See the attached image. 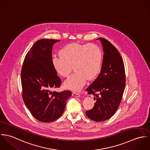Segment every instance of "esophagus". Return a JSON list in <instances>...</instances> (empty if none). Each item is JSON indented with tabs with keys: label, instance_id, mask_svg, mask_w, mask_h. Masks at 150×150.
Returning a JSON list of instances; mask_svg holds the SVG:
<instances>
[{
	"label": "esophagus",
	"instance_id": "esophagus-1",
	"mask_svg": "<svg viewBox=\"0 0 150 150\" xmlns=\"http://www.w3.org/2000/svg\"><path fill=\"white\" fill-rule=\"evenodd\" d=\"M72 95H73V96H74V97H78V98H79V97L81 96V95H80V93H76V92H73V93H72Z\"/></svg>",
	"mask_w": 150,
	"mask_h": 150
}]
</instances>
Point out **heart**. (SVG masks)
I'll use <instances>...</instances> for the list:
<instances>
[{
  "instance_id": "b5f03b06",
  "label": "heart",
  "mask_w": 150,
  "mask_h": 150,
  "mask_svg": "<svg viewBox=\"0 0 150 150\" xmlns=\"http://www.w3.org/2000/svg\"><path fill=\"white\" fill-rule=\"evenodd\" d=\"M60 56H54L52 64L57 73L63 77H67L74 66L76 71L64 82L67 89L79 91L86 79H93L99 73L102 63V52L95 44L66 45L59 51Z\"/></svg>"
}]
</instances>
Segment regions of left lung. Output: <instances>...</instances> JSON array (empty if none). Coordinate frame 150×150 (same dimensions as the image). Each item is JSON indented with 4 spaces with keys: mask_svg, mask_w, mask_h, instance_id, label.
I'll list each match as a JSON object with an SVG mask.
<instances>
[{
    "mask_svg": "<svg viewBox=\"0 0 150 150\" xmlns=\"http://www.w3.org/2000/svg\"><path fill=\"white\" fill-rule=\"evenodd\" d=\"M104 55L100 72L86 88L89 95L95 96L93 107L86 112L91 120L101 122L110 118L121 103L125 88L124 64L117 49L106 39L99 38Z\"/></svg>",
    "mask_w": 150,
    "mask_h": 150,
    "instance_id": "1",
    "label": "left lung"
}]
</instances>
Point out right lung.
<instances>
[{
    "label": "right lung",
    "instance_id": "right-lung-1",
    "mask_svg": "<svg viewBox=\"0 0 150 150\" xmlns=\"http://www.w3.org/2000/svg\"><path fill=\"white\" fill-rule=\"evenodd\" d=\"M59 41L45 39L37 41L25 56L22 67L23 102L32 115L43 122L59 118L71 95L69 91H51L61 84L52 64L53 45Z\"/></svg>",
    "mask_w": 150,
    "mask_h": 150
}]
</instances>
